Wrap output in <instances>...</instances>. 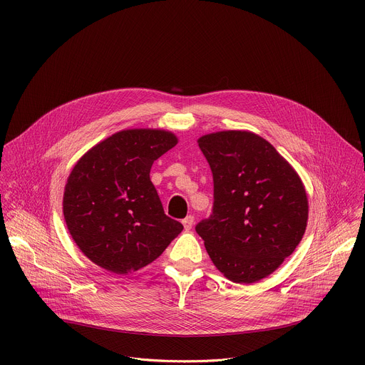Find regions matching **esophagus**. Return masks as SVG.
<instances>
[{
	"label": "esophagus",
	"instance_id": "esophagus-1",
	"mask_svg": "<svg viewBox=\"0 0 365 365\" xmlns=\"http://www.w3.org/2000/svg\"><path fill=\"white\" fill-rule=\"evenodd\" d=\"M193 221H195V218L192 217V215H189V217H186L182 222H183V227H185V230L186 231H189L192 227H193Z\"/></svg>",
	"mask_w": 365,
	"mask_h": 365
}]
</instances>
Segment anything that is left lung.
<instances>
[{"mask_svg":"<svg viewBox=\"0 0 365 365\" xmlns=\"http://www.w3.org/2000/svg\"><path fill=\"white\" fill-rule=\"evenodd\" d=\"M197 144L214 176V210L196 232L212 263L234 283L270 276L306 231L309 203L299 175L251 131L211 133Z\"/></svg>","mask_w":365,"mask_h":365,"instance_id":"obj_1","label":"left lung"}]
</instances>
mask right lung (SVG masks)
<instances>
[{
	"label": "right lung",
	"mask_w": 365,
	"mask_h": 365,
	"mask_svg": "<svg viewBox=\"0 0 365 365\" xmlns=\"http://www.w3.org/2000/svg\"><path fill=\"white\" fill-rule=\"evenodd\" d=\"M176 144L166 130H123L76 162L63 192V217L92 263L114 274L137 272L182 232L150 180L154 160Z\"/></svg>",
	"instance_id": "1"
}]
</instances>
